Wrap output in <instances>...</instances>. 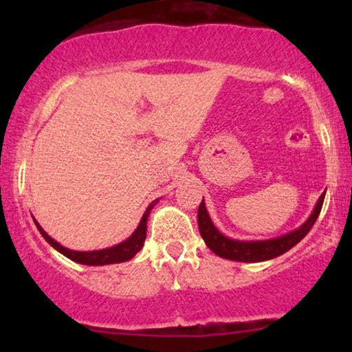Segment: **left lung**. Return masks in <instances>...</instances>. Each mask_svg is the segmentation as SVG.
Segmentation results:
<instances>
[{
	"mask_svg": "<svg viewBox=\"0 0 352 352\" xmlns=\"http://www.w3.org/2000/svg\"><path fill=\"white\" fill-rule=\"evenodd\" d=\"M322 201H324V193L319 197L316 207H314L313 213H311L308 220H306L300 228L294 230V232H289L286 233V235H281L278 238H272V240L240 241L232 240V238L221 235V233L218 232L215 225H213V221L210 220L207 207H205V201L201 200L199 207L200 235L213 253L221 258H227V260L245 261V263H256V261L272 260V258L280 256V254L292 250L294 245L300 243L302 238L308 235L311 227H313L314 221H316V218L319 217Z\"/></svg>",
	"mask_w": 352,
	"mask_h": 352,
	"instance_id": "1",
	"label": "left lung"
}]
</instances>
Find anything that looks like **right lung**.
<instances>
[{
	"label": "right lung",
	"instance_id": "add662e5",
	"mask_svg": "<svg viewBox=\"0 0 352 352\" xmlns=\"http://www.w3.org/2000/svg\"><path fill=\"white\" fill-rule=\"evenodd\" d=\"M159 200H153L151 205H148L145 213L142 215V220H140L139 227L135 228V232L132 233L127 240L122 241V243L111 246V248H104V250H96V252H74V250L64 248L63 245H59L58 241L52 240V238L47 235L46 232L41 228V225L34 220L36 227H38L39 233L44 236V240L50 243L52 248L58 250L59 253H63L64 256H67L69 260L76 261V263L80 265H87V266H102V265H112V263H122V261L131 260V258L135 256L137 252H140V248L144 246L145 236H147V218L151 210L153 208V205L157 204Z\"/></svg>",
	"mask_w": 352,
	"mask_h": 352
}]
</instances>
